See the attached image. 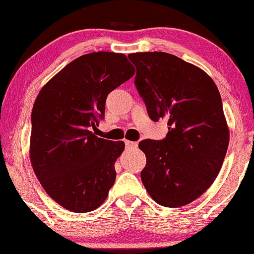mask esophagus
<instances>
[{"label": "esophagus", "mask_w": 254, "mask_h": 254, "mask_svg": "<svg viewBox=\"0 0 254 254\" xmlns=\"http://www.w3.org/2000/svg\"><path fill=\"white\" fill-rule=\"evenodd\" d=\"M125 143V146L129 149H132V148H136L137 146V143L136 142H131V140H124Z\"/></svg>", "instance_id": "esophagus-1"}]
</instances>
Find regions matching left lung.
I'll list each match as a JSON object with an SVG mask.
<instances>
[{"label": "left lung", "instance_id": "obj_1", "mask_svg": "<svg viewBox=\"0 0 254 254\" xmlns=\"http://www.w3.org/2000/svg\"><path fill=\"white\" fill-rule=\"evenodd\" d=\"M135 85L154 122L168 119L161 140L143 139V185L155 202L177 208L196 200L221 169L230 131L221 96L207 73L164 52L129 54Z\"/></svg>", "mask_w": 254, "mask_h": 254}]
</instances>
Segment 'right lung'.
Wrapping results in <instances>:
<instances>
[{
  "label": "right lung",
  "instance_id": "obj_1",
  "mask_svg": "<svg viewBox=\"0 0 254 254\" xmlns=\"http://www.w3.org/2000/svg\"><path fill=\"white\" fill-rule=\"evenodd\" d=\"M133 74L124 54L93 52L66 65L38 94L30 162L46 193L64 208L87 213L108 197L125 145L90 130L104 119L108 94Z\"/></svg>",
  "mask_w": 254,
  "mask_h": 254
}]
</instances>
